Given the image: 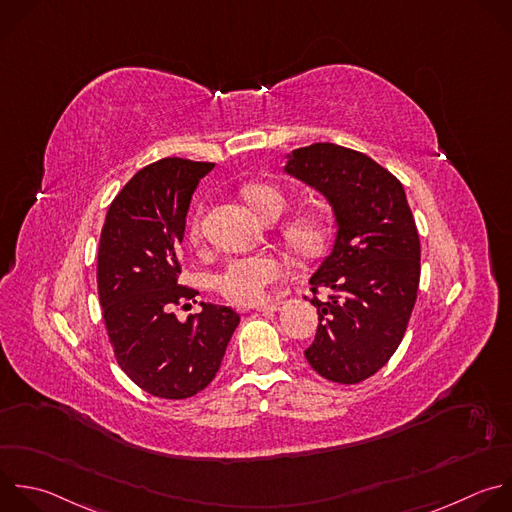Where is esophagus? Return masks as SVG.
I'll return each mask as SVG.
<instances>
[{"label": "esophagus", "mask_w": 512, "mask_h": 512, "mask_svg": "<svg viewBox=\"0 0 512 512\" xmlns=\"http://www.w3.org/2000/svg\"><path fill=\"white\" fill-rule=\"evenodd\" d=\"M283 307V303L281 301H273V303H263V305H257L255 309L257 311H261V313H275V311H279Z\"/></svg>", "instance_id": "1"}]
</instances>
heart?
Returning a JSON list of instances; mask_svg holds the SVG:
<instances>
[{"label": "heart", "mask_w": 512, "mask_h": 512, "mask_svg": "<svg viewBox=\"0 0 512 512\" xmlns=\"http://www.w3.org/2000/svg\"><path fill=\"white\" fill-rule=\"evenodd\" d=\"M247 201L253 211L267 223L277 221L287 209L283 191L271 185H257L247 189ZM201 231V217L191 223V235L197 239ZM285 239L305 255L315 253L323 241V225L315 217L295 219L285 227ZM285 275V267L271 255H247L231 259L217 275V289L237 305H255L267 297L269 287Z\"/></svg>", "instance_id": "b5f03b06"}]
</instances>
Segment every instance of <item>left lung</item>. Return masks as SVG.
Segmentation results:
<instances>
[{
	"instance_id": "obj_1",
	"label": "left lung",
	"mask_w": 512,
	"mask_h": 512,
	"mask_svg": "<svg viewBox=\"0 0 512 512\" xmlns=\"http://www.w3.org/2000/svg\"><path fill=\"white\" fill-rule=\"evenodd\" d=\"M285 173L325 197L335 219L331 253L311 275L317 333L305 350L325 380L358 384L398 350L420 283V237L402 183L364 152L315 142L287 154Z\"/></svg>"
}]
</instances>
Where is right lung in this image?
<instances>
[{
	"label": "right lung",
	"instance_id": "obj_1",
	"mask_svg": "<svg viewBox=\"0 0 512 512\" xmlns=\"http://www.w3.org/2000/svg\"><path fill=\"white\" fill-rule=\"evenodd\" d=\"M213 162L160 158L112 201L98 245V297L122 372L144 392L183 400L217 376L239 313L201 303L179 321L173 307L199 291L179 285V249L199 181Z\"/></svg>",
	"mask_w": 512,
	"mask_h": 512
}]
</instances>
